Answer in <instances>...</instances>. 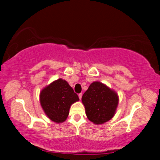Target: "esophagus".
Instances as JSON below:
<instances>
[{
    "label": "esophagus",
    "mask_w": 160,
    "mask_h": 160,
    "mask_svg": "<svg viewBox=\"0 0 160 160\" xmlns=\"http://www.w3.org/2000/svg\"><path fill=\"white\" fill-rule=\"evenodd\" d=\"M82 93L78 94V98H79V99H80V100L82 99Z\"/></svg>",
    "instance_id": "esophagus-1"
}]
</instances>
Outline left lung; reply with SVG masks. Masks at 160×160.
<instances>
[{"label":"left lung","instance_id":"1","mask_svg":"<svg viewBox=\"0 0 160 160\" xmlns=\"http://www.w3.org/2000/svg\"><path fill=\"white\" fill-rule=\"evenodd\" d=\"M82 101L89 121L95 124H102L115 115L119 104V96L105 84L94 82L84 93Z\"/></svg>","mask_w":160,"mask_h":160}]
</instances>
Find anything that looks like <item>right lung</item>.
I'll list each match as a JSON object with an SVG mask.
<instances>
[{
    "label": "right lung",
    "mask_w": 160,
    "mask_h": 160,
    "mask_svg": "<svg viewBox=\"0 0 160 160\" xmlns=\"http://www.w3.org/2000/svg\"><path fill=\"white\" fill-rule=\"evenodd\" d=\"M39 98L45 114L57 124L66 120L71 105L79 100L77 94L62 78L54 81L41 89Z\"/></svg>",
    "instance_id": "add662e5"
}]
</instances>
